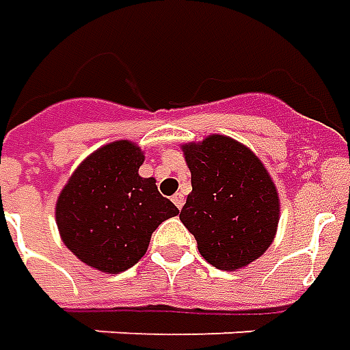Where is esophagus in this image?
<instances>
[{"label":"esophagus","mask_w":350,"mask_h":350,"mask_svg":"<svg viewBox=\"0 0 350 350\" xmlns=\"http://www.w3.org/2000/svg\"><path fill=\"white\" fill-rule=\"evenodd\" d=\"M172 201H174V205L178 206V208H182V206H184V195L182 193L172 195Z\"/></svg>","instance_id":"obj_1"}]
</instances>
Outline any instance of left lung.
Segmentation results:
<instances>
[{
    "label": "left lung",
    "mask_w": 350,
    "mask_h": 350,
    "mask_svg": "<svg viewBox=\"0 0 350 350\" xmlns=\"http://www.w3.org/2000/svg\"><path fill=\"white\" fill-rule=\"evenodd\" d=\"M191 193L180 220L220 270L251 265L270 247L280 216L274 182L245 145L226 135L184 145Z\"/></svg>",
    "instance_id": "left-lung-1"
}]
</instances>
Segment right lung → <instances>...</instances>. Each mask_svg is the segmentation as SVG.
I'll use <instances>...</instances> for the list:
<instances>
[{
	"label": "right lung",
	"mask_w": 350,
	"mask_h": 350,
	"mask_svg": "<svg viewBox=\"0 0 350 350\" xmlns=\"http://www.w3.org/2000/svg\"><path fill=\"white\" fill-rule=\"evenodd\" d=\"M142 163L134 144H109L78 166L59 195L61 237L85 265L111 274L132 268L159 224L180 213L153 178L137 174Z\"/></svg>",
	"instance_id": "obj_1"
}]
</instances>
